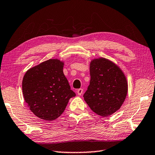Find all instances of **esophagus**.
<instances>
[{"instance_id":"1","label":"esophagus","mask_w":155,"mask_h":155,"mask_svg":"<svg viewBox=\"0 0 155 155\" xmlns=\"http://www.w3.org/2000/svg\"><path fill=\"white\" fill-rule=\"evenodd\" d=\"M83 92H84V90H83L82 88H80V89H78V90H77L78 94L80 95V96H81V94H83Z\"/></svg>"}]
</instances>
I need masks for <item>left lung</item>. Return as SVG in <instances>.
<instances>
[{
    "mask_svg": "<svg viewBox=\"0 0 155 155\" xmlns=\"http://www.w3.org/2000/svg\"><path fill=\"white\" fill-rule=\"evenodd\" d=\"M90 81L84 101L95 113L107 117L120 109L128 90L124 73L113 61L94 59L90 63Z\"/></svg>",
    "mask_w": 155,
    "mask_h": 155,
    "instance_id": "obj_1",
    "label": "left lung"
}]
</instances>
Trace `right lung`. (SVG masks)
I'll return each instance as SVG.
<instances>
[{
	"instance_id": "right-lung-1",
	"label": "right lung",
	"mask_w": 155,
	"mask_h": 155,
	"mask_svg": "<svg viewBox=\"0 0 155 155\" xmlns=\"http://www.w3.org/2000/svg\"><path fill=\"white\" fill-rule=\"evenodd\" d=\"M64 62L51 59L28 69L22 81V91L31 111L51 121L61 115L69 99L75 96L63 74Z\"/></svg>"
}]
</instances>
